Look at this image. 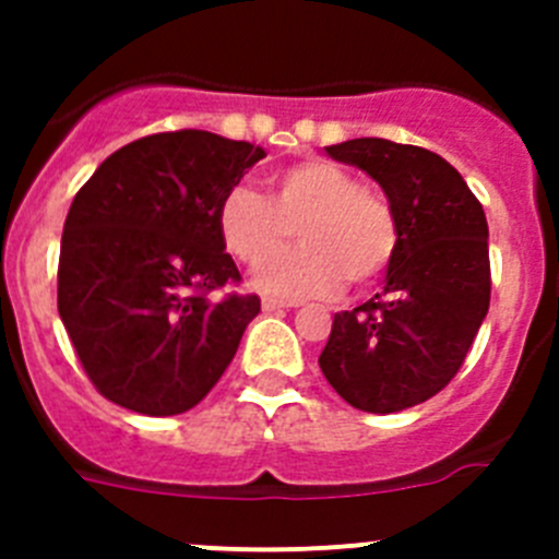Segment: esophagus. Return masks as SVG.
Instances as JSON below:
<instances>
[{
	"label": "esophagus",
	"mask_w": 559,
	"mask_h": 559,
	"mask_svg": "<svg viewBox=\"0 0 559 559\" xmlns=\"http://www.w3.org/2000/svg\"><path fill=\"white\" fill-rule=\"evenodd\" d=\"M290 305L283 302V299H263V310L265 313H276V310H288Z\"/></svg>",
	"instance_id": "34e87169"
}]
</instances>
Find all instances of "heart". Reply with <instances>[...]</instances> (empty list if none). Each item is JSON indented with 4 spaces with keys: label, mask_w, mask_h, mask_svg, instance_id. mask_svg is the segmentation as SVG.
<instances>
[{
    "label": "heart",
    "mask_w": 559,
    "mask_h": 559,
    "mask_svg": "<svg viewBox=\"0 0 559 559\" xmlns=\"http://www.w3.org/2000/svg\"><path fill=\"white\" fill-rule=\"evenodd\" d=\"M271 199L237 185L218 201V231L246 265L262 263L297 226L300 246L270 257L254 274L263 294L283 299L330 296L344 285H369L392 265L400 226L380 192L328 159H305L271 176Z\"/></svg>",
    "instance_id": "b5f03b06"
}]
</instances>
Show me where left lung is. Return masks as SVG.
<instances>
[{
  "instance_id": "8db88e82",
  "label": "left lung",
  "mask_w": 559,
  "mask_h": 559,
  "mask_svg": "<svg viewBox=\"0 0 559 559\" xmlns=\"http://www.w3.org/2000/svg\"><path fill=\"white\" fill-rule=\"evenodd\" d=\"M324 151L378 181L400 243L383 290L335 313L319 367L349 406L403 412L451 383L487 316V218L456 167L426 147L364 136Z\"/></svg>"
}]
</instances>
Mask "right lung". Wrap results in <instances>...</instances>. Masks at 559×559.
<instances>
[{"label":"right lung","instance_id":"add662e5","mask_svg":"<svg viewBox=\"0 0 559 559\" xmlns=\"http://www.w3.org/2000/svg\"><path fill=\"white\" fill-rule=\"evenodd\" d=\"M210 131L151 133L114 151L69 206L58 313L97 392L147 417L210 394L260 313L218 231V201L263 159Z\"/></svg>","mask_w":559,"mask_h":559}]
</instances>
